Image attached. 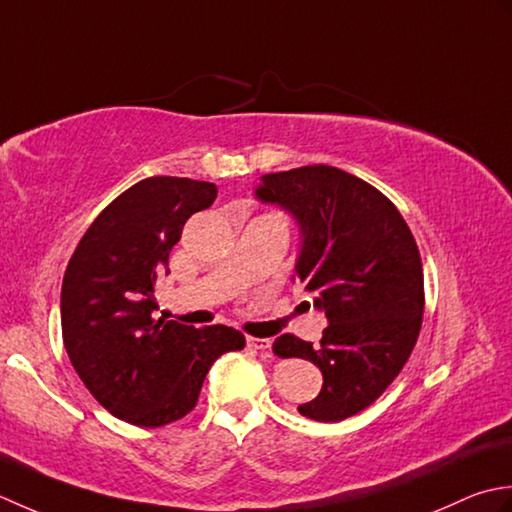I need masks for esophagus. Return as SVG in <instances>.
<instances>
[{"mask_svg":"<svg viewBox=\"0 0 512 512\" xmlns=\"http://www.w3.org/2000/svg\"><path fill=\"white\" fill-rule=\"evenodd\" d=\"M247 344L256 351H269L271 349V340L269 338H256V336H249Z\"/></svg>","mask_w":512,"mask_h":512,"instance_id":"34e87169","label":"esophagus"}]
</instances>
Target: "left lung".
Returning a JSON list of instances; mask_svg holds the SVG:
<instances>
[{
    "label": "left lung",
    "instance_id": "left-lung-1",
    "mask_svg": "<svg viewBox=\"0 0 512 512\" xmlns=\"http://www.w3.org/2000/svg\"><path fill=\"white\" fill-rule=\"evenodd\" d=\"M256 196L294 214L302 234L296 280L329 320L316 347L285 333L274 353L322 371V391L298 406L302 415L347 420L387 391L420 336V249L387 196L331 165L265 174Z\"/></svg>",
    "mask_w": 512,
    "mask_h": 512
}]
</instances>
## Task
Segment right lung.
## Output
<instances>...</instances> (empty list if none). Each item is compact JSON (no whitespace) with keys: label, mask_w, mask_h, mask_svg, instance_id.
<instances>
[{"label":"right lung","mask_w":512,"mask_h":512,"mask_svg":"<svg viewBox=\"0 0 512 512\" xmlns=\"http://www.w3.org/2000/svg\"><path fill=\"white\" fill-rule=\"evenodd\" d=\"M216 185L179 176L134 183L83 234L61 285V333L72 367L123 422L170 424L190 413L216 358L245 336L154 318L156 278L168 274L187 218L207 210Z\"/></svg>","instance_id":"1"}]
</instances>
